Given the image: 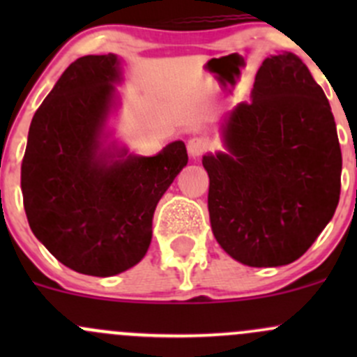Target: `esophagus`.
Returning a JSON list of instances; mask_svg holds the SVG:
<instances>
[{
    "instance_id": "esophagus-1",
    "label": "esophagus",
    "mask_w": 357,
    "mask_h": 357,
    "mask_svg": "<svg viewBox=\"0 0 357 357\" xmlns=\"http://www.w3.org/2000/svg\"><path fill=\"white\" fill-rule=\"evenodd\" d=\"M186 149H188L190 157L199 158L202 153L207 150V143H205L204 138H199V136H195V138L188 139V143H186Z\"/></svg>"
}]
</instances>
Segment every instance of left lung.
<instances>
[{
  "label": "left lung",
  "instance_id": "8db88e82",
  "mask_svg": "<svg viewBox=\"0 0 357 357\" xmlns=\"http://www.w3.org/2000/svg\"><path fill=\"white\" fill-rule=\"evenodd\" d=\"M250 102L221 128L226 152L202 158L212 233L252 268L297 261L333 218L342 152L330 103L297 55H269Z\"/></svg>",
  "mask_w": 357,
  "mask_h": 357
}]
</instances>
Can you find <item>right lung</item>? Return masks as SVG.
I'll use <instances>...</instances> for the list:
<instances>
[{"mask_svg": "<svg viewBox=\"0 0 357 357\" xmlns=\"http://www.w3.org/2000/svg\"><path fill=\"white\" fill-rule=\"evenodd\" d=\"M121 81L114 53L70 63L32 117L20 174L36 238L63 266L102 278L145 257L158 200L188 164L183 142L143 157L112 139Z\"/></svg>", "mask_w": 357, "mask_h": 357, "instance_id": "add662e5", "label": "right lung"}]
</instances>
